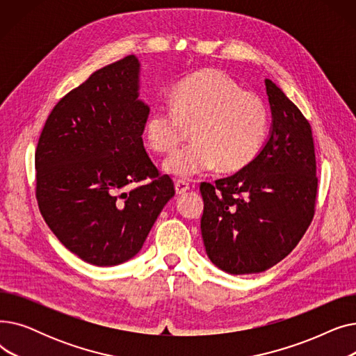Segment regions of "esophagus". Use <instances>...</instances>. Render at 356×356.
<instances>
[{"mask_svg":"<svg viewBox=\"0 0 356 356\" xmlns=\"http://www.w3.org/2000/svg\"><path fill=\"white\" fill-rule=\"evenodd\" d=\"M175 189H176V195H183L189 191V183L184 180H177L175 183Z\"/></svg>","mask_w":356,"mask_h":356,"instance_id":"obj_1","label":"esophagus"}]
</instances>
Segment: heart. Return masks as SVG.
Masks as SVG:
<instances>
[{"label": "heart", "mask_w": 356, "mask_h": 356, "mask_svg": "<svg viewBox=\"0 0 356 356\" xmlns=\"http://www.w3.org/2000/svg\"><path fill=\"white\" fill-rule=\"evenodd\" d=\"M170 105L149 112L144 137L156 153H170L180 143L184 127H192L193 143L163 163V172L189 179L212 170L238 172L259 153L266 140L268 114L258 95L219 70H203L179 83Z\"/></svg>", "instance_id": "b5f03b06"}]
</instances>
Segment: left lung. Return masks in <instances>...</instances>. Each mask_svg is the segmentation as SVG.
<instances>
[{
    "instance_id": "1",
    "label": "left lung",
    "mask_w": 356,
    "mask_h": 356,
    "mask_svg": "<svg viewBox=\"0 0 356 356\" xmlns=\"http://www.w3.org/2000/svg\"><path fill=\"white\" fill-rule=\"evenodd\" d=\"M270 136L257 157L215 184L202 183L204 250L222 271L263 273L286 258L314 215L317 193L312 128L270 79Z\"/></svg>"
}]
</instances>
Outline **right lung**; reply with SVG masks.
I'll use <instances>...</instances> for the list:
<instances>
[{
	"label": "right lung",
	"mask_w": 356,
	"mask_h": 356,
	"mask_svg": "<svg viewBox=\"0 0 356 356\" xmlns=\"http://www.w3.org/2000/svg\"><path fill=\"white\" fill-rule=\"evenodd\" d=\"M134 54L111 63L65 95L44 124L35 149V196L62 244L86 263H125L144 241L173 181L145 153L149 106L140 97ZM148 185L125 193L133 182Z\"/></svg>",
	"instance_id": "1"
}]
</instances>
